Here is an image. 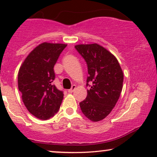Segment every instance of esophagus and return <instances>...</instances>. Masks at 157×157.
Instances as JSON below:
<instances>
[{"label":"esophagus","instance_id":"1","mask_svg":"<svg viewBox=\"0 0 157 157\" xmlns=\"http://www.w3.org/2000/svg\"><path fill=\"white\" fill-rule=\"evenodd\" d=\"M76 89V86H75V85H72V86H71V89H70L69 90H68V92L69 93H72L74 91H75V90Z\"/></svg>","mask_w":157,"mask_h":157}]
</instances>
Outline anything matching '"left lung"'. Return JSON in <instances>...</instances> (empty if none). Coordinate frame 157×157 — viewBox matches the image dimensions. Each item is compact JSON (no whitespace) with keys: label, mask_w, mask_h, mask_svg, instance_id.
I'll return each mask as SVG.
<instances>
[{"label":"left lung","mask_w":157,"mask_h":157,"mask_svg":"<svg viewBox=\"0 0 157 157\" xmlns=\"http://www.w3.org/2000/svg\"><path fill=\"white\" fill-rule=\"evenodd\" d=\"M75 47L87 63L89 76L86 86L91 87L86 98L80 102L81 111L91 121H100L111 113L120 98L123 72L116 57L100 45L80 44Z\"/></svg>","instance_id":"8db88e82"}]
</instances>
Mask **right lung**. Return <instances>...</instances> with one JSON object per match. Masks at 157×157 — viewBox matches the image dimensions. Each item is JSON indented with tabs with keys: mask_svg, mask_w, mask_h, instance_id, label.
Returning <instances> with one entry per match:
<instances>
[{
	"mask_svg": "<svg viewBox=\"0 0 157 157\" xmlns=\"http://www.w3.org/2000/svg\"><path fill=\"white\" fill-rule=\"evenodd\" d=\"M67 45L43 43L26 57L19 69L18 89L27 110L35 117L46 120L60 109L63 92L52 82L54 66Z\"/></svg>",
	"mask_w": 157,
	"mask_h": 157,
	"instance_id": "right-lung-1",
	"label": "right lung"
}]
</instances>
